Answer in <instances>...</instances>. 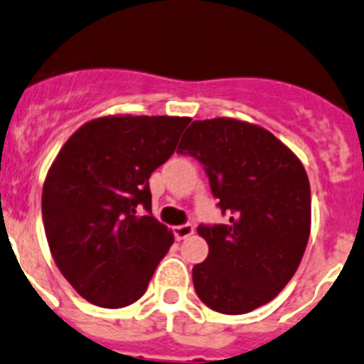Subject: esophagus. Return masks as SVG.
Segmentation results:
<instances>
[{
	"label": "esophagus",
	"instance_id": "esophagus-1",
	"mask_svg": "<svg viewBox=\"0 0 364 364\" xmlns=\"http://www.w3.org/2000/svg\"><path fill=\"white\" fill-rule=\"evenodd\" d=\"M193 225L192 224H183V225H178V228H174V236L176 240H185L188 238V236L193 235Z\"/></svg>",
	"mask_w": 364,
	"mask_h": 364
}]
</instances>
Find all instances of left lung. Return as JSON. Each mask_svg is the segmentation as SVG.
Returning <instances> with one entry per match:
<instances>
[{
    "mask_svg": "<svg viewBox=\"0 0 364 364\" xmlns=\"http://www.w3.org/2000/svg\"><path fill=\"white\" fill-rule=\"evenodd\" d=\"M178 153L204 165L228 224L197 232L210 252L192 270L200 301L243 315L294 277L311 231V188L297 156L264 128L229 117L192 122Z\"/></svg>",
    "mask_w": 364,
    "mask_h": 364,
    "instance_id": "1",
    "label": "left lung"
}]
</instances>
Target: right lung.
Here are the masks:
<instances>
[{
	"instance_id": "add662e5",
	"label": "right lung",
	"mask_w": 364,
	"mask_h": 364,
	"mask_svg": "<svg viewBox=\"0 0 364 364\" xmlns=\"http://www.w3.org/2000/svg\"><path fill=\"white\" fill-rule=\"evenodd\" d=\"M190 117L108 115L63 144L42 188L53 259L70 287L101 308H124L147 290L174 243L151 215L149 178L176 151ZM144 205L146 215L136 209Z\"/></svg>"
}]
</instances>
